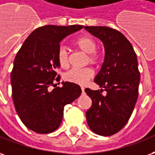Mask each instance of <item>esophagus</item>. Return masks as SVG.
Wrapping results in <instances>:
<instances>
[{"label": "esophagus", "mask_w": 155, "mask_h": 155, "mask_svg": "<svg viewBox=\"0 0 155 155\" xmlns=\"http://www.w3.org/2000/svg\"><path fill=\"white\" fill-rule=\"evenodd\" d=\"M81 91H82V92H84L85 91V88L84 87H81Z\"/></svg>", "instance_id": "obj_1"}]
</instances>
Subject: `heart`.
Returning <instances> with one entry per match:
<instances>
[{
	"label": "heart",
	"mask_w": 155,
	"mask_h": 155,
	"mask_svg": "<svg viewBox=\"0 0 155 155\" xmlns=\"http://www.w3.org/2000/svg\"><path fill=\"white\" fill-rule=\"evenodd\" d=\"M76 47L81 49V51L86 55V63H90L91 64H98L101 59V54L96 48L98 47L97 42L95 38L91 36L81 37L75 41ZM57 60L59 66L63 69H66L70 65V54L66 49V48H59L57 52ZM94 76V71L90 67L85 68H73L69 71H67L64 74V81L78 84V85H85V83L91 80Z\"/></svg>",
	"instance_id": "heart-1"
}]
</instances>
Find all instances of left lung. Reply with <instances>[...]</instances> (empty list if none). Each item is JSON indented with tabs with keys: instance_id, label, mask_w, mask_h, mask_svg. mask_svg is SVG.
<instances>
[{
	"instance_id": "8db88e82",
	"label": "left lung",
	"mask_w": 155,
	"mask_h": 155,
	"mask_svg": "<svg viewBox=\"0 0 155 155\" xmlns=\"http://www.w3.org/2000/svg\"><path fill=\"white\" fill-rule=\"evenodd\" d=\"M85 28L104 44L103 64L94 81L107 92L102 95L103 89H85L92 101L85 113L86 120L94 133L111 136L126 125L138 99L140 73L137 55L130 42L117 30L92 26Z\"/></svg>"
}]
</instances>
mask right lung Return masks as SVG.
<instances>
[{"mask_svg": "<svg viewBox=\"0 0 155 155\" xmlns=\"http://www.w3.org/2000/svg\"><path fill=\"white\" fill-rule=\"evenodd\" d=\"M83 27H40L28 37L15 57L11 73L14 106L23 124L35 133L45 134L56 130L62 121L64 106L81 96L80 85L66 81L59 87L54 82L60 81L56 72L60 67L57 60L60 42Z\"/></svg>", "mask_w": 155, "mask_h": 155, "instance_id": "1", "label": "right lung"}]
</instances>
